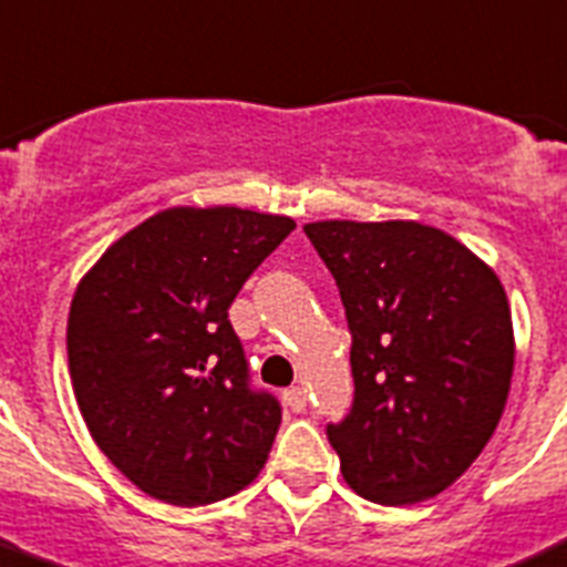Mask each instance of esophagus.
I'll list each match as a JSON object with an SVG mask.
<instances>
[{"instance_id":"esophagus-1","label":"esophagus","mask_w":567,"mask_h":567,"mask_svg":"<svg viewBox=\"0 0 567 567\" xmlns=\"http://www.w3.org/2000/svg\"><path fill=\"white\" fill-rule=\"evenodd\" d=\"M282 400L290 411H296V414L308 409V394H305V389H299V385H293V389H285Z\"/></svg>"}]
</instances>
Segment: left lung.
<instances>
[{"label":"left lung","instance_id":"obj_1","mask_svg":"<svg viewBox=\"0 0 567 567\" xmlns=\"http://www.w3.org/2000/svg\"><path fill=\"white\" fill-rule=\"evenodd\" d=\"M347 313L355 396L327 439L347 484L385 506L453 484L498 427L515 369L504 285L414 220L305 226Z\"/></svg>","mask_w":567,"mask_h":567}]
</instances>
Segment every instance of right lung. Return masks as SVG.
<instances>
[{"label": "right lung", "instance_id": "right-lung-1", "mask_svg": "<svg viewBox=\"0 0 567 567\" xmlns=\"http://www.w3.org/2000/svg\"><path fill=\"white\" fill-rule=\"evenodd\" d=\"M296 229L237 206H176L120 237L69 308V378L100 451L151 498L224 501L251 484L282 422L254 389L229 308Z\"/></svg>", "mask_w": 567, "mask_h": 567}]
</instances>
